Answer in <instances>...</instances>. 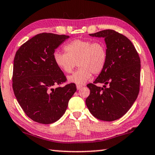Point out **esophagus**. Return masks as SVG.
Here are the masks:
<instances>
[{
	"mask_svg": "<svg viewBox=\"0 0 155 155\" xmlns=\"http://www.w3.org/2000/svg\"><path fill=\"white\" fill-rule=\"evenodd\" d=\"M76 87H77V89H78V90H80V89H81L82 87V85H79V84H78L77 86H76Z\"/></svg>",
	"mask_w": 155,
	"mask_h": 155,
	"instance_id": "1",
	"label": "esophagus"
}]
</instances>
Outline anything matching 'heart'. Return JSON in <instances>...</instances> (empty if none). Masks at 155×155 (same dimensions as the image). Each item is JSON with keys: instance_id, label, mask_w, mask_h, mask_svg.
Here are the masks:
<instances>
[{"instance_id": "b5f03b06", "label": "heart", "mask_w": 155, "mask_h": 155, "mask_svg": "<svg viewBox=\"0 0 155 155\" xmlns=\"http://www.w3.org/2000/svg\"><path fill=\"white\" fill-rule=\"evenodd\" d=\"M66 53L55 51L54 61L58 68L69 74L76 66L79 69L69 76L70 82L83 84L91 77V73L98 75L103 72L107 61L105 45L102 42L89 40H74L64 47Z\"/></svg>"}]
</instances>
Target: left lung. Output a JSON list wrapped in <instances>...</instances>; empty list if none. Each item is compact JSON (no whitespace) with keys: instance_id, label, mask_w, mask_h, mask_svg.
<instances>
[{"instance_id":"8db88e82","label":"left lung","mask_w":155,"mask_h":155,"mask_svg":"<svg viewBox=\"0 0 155 155\" xmlns=\"http://www.w3.org/2000/svg\"><path fill=\"white\" fill-rule=\"evenodd\" d=\"M89 35L104 38L107 61L95 81L87 85L90 94L87 98L86 105L96 118L105 122L115 121L127 113L138 97L140 57L131 40L115 31L107 29ZM98 83L105 85L98 87Z\"/></svg>"}]
</instances>
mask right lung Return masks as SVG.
<instances>
[{
  "mask_svg": "<svg viewBox=\"0 0 155 155\" xmlns=\"http://www.w3.org/2000/svg\"><path fill=\"white\" fill-rule=\"evenodd\" d=\"M68 38L39 33L15 54L13 91L26 115L40 124H49L59 120L77 89L74 83L60 86L67 79L54 61L55 50Z\"/></svg>",
  "mask_w": 155,
  "mask_h": 155,
  "instance_id": "add662e5",
  "label": "right lung"
}]
</instances>
